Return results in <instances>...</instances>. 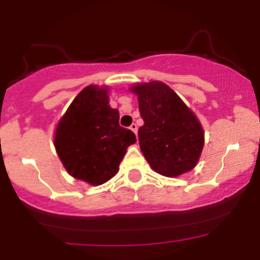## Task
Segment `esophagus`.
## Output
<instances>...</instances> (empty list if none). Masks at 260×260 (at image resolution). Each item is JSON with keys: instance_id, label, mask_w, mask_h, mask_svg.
Returning a JSON list of instances; mask_svg holds the SVG:
<instances>
[{"instance_id": "1", "label": "esophagus", "mask_w": 260, "mask_h": 260, "mask_svg": "<svg viewBox=\"0 0 260 260\" xmlns=\"http://www.w3.org/2000/svg\"><path fill=\"white\" fill-rule=\"evenodd\" d=\"M131 129L133 131V132L135 133H137V129H138V127H137V124H136V123H132V124H131Z\"/></svg>"}]
</instances>
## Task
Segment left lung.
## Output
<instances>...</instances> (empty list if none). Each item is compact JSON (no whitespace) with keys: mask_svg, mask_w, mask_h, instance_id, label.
Returning <instances> with one entry per match:
<instances>
[{"mask_svg":"<svg viewBox=\"0 0 260 260\" xmlns=\"http://www.w3.org/2000/svg\"><path fill=\"white\" fill-rule=\"evenodd\" d=\"M138 95L143 125L138 129L141 151L158 174L176 177L196 166L204 146V131L195 114L161 81L131 89Z\"/></svg>","mask_w":260,"mask_h":260,"instance_id":"1","label":"left lung"}]
</instances>
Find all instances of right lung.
<instances>
[{
	"label": "right lung",
	"mask_w": 260,
	"mask_h": 260,
	"mask_svg": "<svg viewBox=\"0 0 260 260\" xmlns=\"http://www.w3.org/2000/svg\"><path fill=\"white\" fill-rule=\"evenodd\" d=\"M135 142V133L119 125V112L109 107L107 89L96 85L75 96L55 135V148L67 171L90 185L111 180Z\"/></svg>",
	"instance_id": "1"
}]
</instances>
